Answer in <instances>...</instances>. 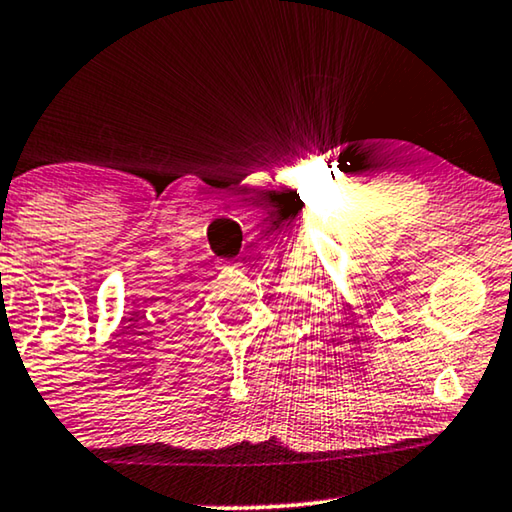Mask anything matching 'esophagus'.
<instances>
[{
    "instance_id": "34e87169",
    "label": "esophagus",
    "mask_w": 512,
    "mask_h": 512,
    "mask_svg": "<svg viewBox=\"0 0 512 512\" xmlns=\"http://www.w3.org/2000/svg\"><path fill=\"white\" fill-rule=\"evenodd\" d=\"M233 268H237V265H233Z\"/></svg>"
}]
</instances>
